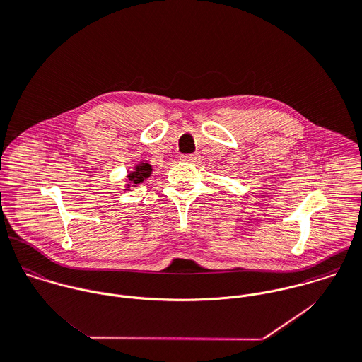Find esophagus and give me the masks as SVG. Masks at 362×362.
Segmentation results:
<instances>
[{
  "label": "esophagus",
  "mask_w": 362,
  "mask_h": 362,
  "mask_svg": "<svg viewBox=\"0 0 362 362\" xmlns=\"http://www.w3.org/2000/svg\"><path fill=\"white\" fill-rule=\"evenodd\" d=\"M201 160V156L198 153L195 154H187V156H181V161L184 163H191V164H195Z\"/></svg>",
  "instance_id": "1"
}]
</instances>
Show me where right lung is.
I'll return each mask as SVG.
<instances>
[{
    "instance_id": "add662e5",
    "label": "right lung",
    "mask_w": 362,
    "mask_h": 362,
    "mask_svg": "<svg viewBox=\"0 0 362 362\" xmlns=\"http://www.w3.org/2000/svg\"><path fill=\"white\" fill-rule=\"evenodd\" d=\"M153 173V167L150 163L141 160L139 164L134 165V168L127 174V181L124 184V191H129L130 188H134L140 185L143 181H146Z\"/></svg>"
}]
</instances>
